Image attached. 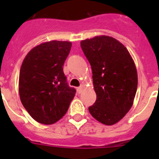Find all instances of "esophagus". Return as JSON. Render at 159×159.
Listing matches in <instances>:
<instances>
[{
  "mask_svg": "<svg viewBox=\"0 0 159 159\" xmlns=\"http://www.w3.org/2000/svg\"><path fill=\"white\" fill-rule=\"evenodd\" d=\"M77 91H78V92L79 93H81L83 91V86L81 85V86H80V87H78V89H77Z\"/></svg>",
  "mask_w": 159,
  "mask_h": 159,
  "instance_id": "1",
  "label": "esophagus"
}]
</instances>
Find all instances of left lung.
<instances>
[{"mask_svg": "<svg viewBox=\"0 0 159 159\" xmlns=\"http://www.w3.org/2000/svg\"><path fill=\"white\" fill-rule=\"evenodd\" d=\"M91 65L97 98L89 108L99 122L112 125L131 109L138 87L135 65L127 48L109 36L81 41Z\"/></svg>", "mask_w": 159, "mask_h": 159, "instance_id": "1", "label": "left lung"}]
</instances>
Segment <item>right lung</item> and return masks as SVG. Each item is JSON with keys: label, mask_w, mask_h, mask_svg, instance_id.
Instances as JSON below:
<instances>
[{"label": "right lung", "mask_w": 159, "mask_h": 159, "mask_svg": "<svg viewBox=\"0 0 159 159\" xmlns=\"http://www.w3.org/2000/svg\"><path fill=\"white\" fill-rule=\"evenodd\" d=\"M71 48L69 41H51L31 49L19 75L21 103L38 122H57L68 111L76 90L68 86L63 65Z\"/></svg>", "instance_id": "1"}]
</instances>
